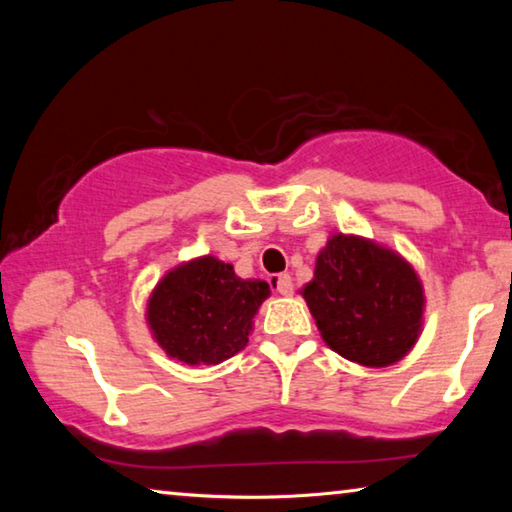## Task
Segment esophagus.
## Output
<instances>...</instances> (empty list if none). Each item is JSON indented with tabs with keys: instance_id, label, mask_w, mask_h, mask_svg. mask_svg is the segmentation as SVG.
Masks as SVG:
<instances>
[{
	"instance_id": "34e87169",
	"label": "esophagus",
	"mask_w": 512,
	"mask_h": 512,
	"mask_svg": "<svg viewBox=\"0 0 512 512\" xmlns=\"http://www.w3.org/2000/svg\"><path fill=\"white\" fill-rule=\"evenodd\" d=\"M271 282L277 293H282V296H293V280L289 273H277L271 277Z\"/></svg>"
}]
</instances>
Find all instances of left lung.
<instances>
[{"mask_svg":"<svg viewBox=\"0 0 512 512\" xmlns=\"http://www.w3.org/2000/svg\"><path fill=\"white\" fill-rule=\"evenodd\" d=\"M327 348L366 368L402 361L424 325L420 275L397 250L334 232L300 289Z\"/></svg>","mask_w":512,"mask_h":512,"instance_id":"8db88e82","label":"left lung"}]
</instances>
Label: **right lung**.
I'll return each instance as SVG.
<instances>
[{
	"mask_svg": "<svg viewBox=\"0 0 512 512\" xmlns=\"http://www.w3.org/2000/svg\"><path fill=\"white\" fill-rule=\"evenodd\" d=\"M268 296V282L244 280L232 264L201 255L162 275L146 302V325L169 359L216 366L246 348Z\"/></svg>",
	"mask_w": 512,
	"mask_h": 512,
	"instance_id": "right-lung-1",
	"label": "right lung"
}]
</instances>
